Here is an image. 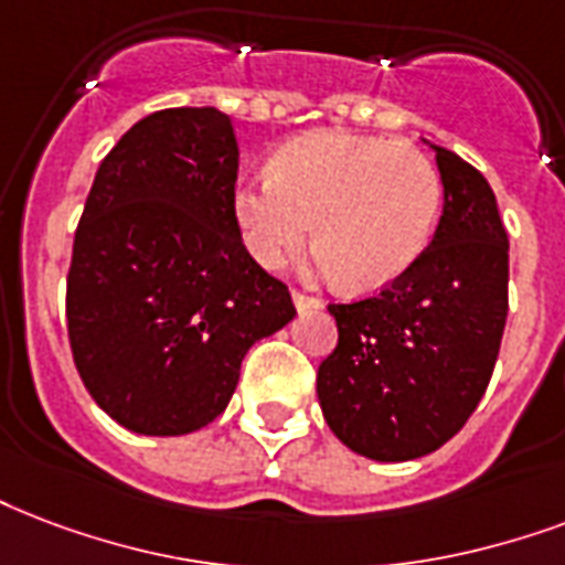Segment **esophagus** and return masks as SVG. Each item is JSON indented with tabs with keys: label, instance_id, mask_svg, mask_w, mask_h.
I'll return each instance as SVG.
<instances>
[{
	"label": "esophagus",
	"instance_id": "obj_1",
	"mask_svg": "<svg viewBox=\"0 0 565 565\" xmlns=\"http://www.w3.org/2000/svg\"><path fill=\"white\" fill-rule=\"evenodd\" d=\"M292 305H296V311H320L322 308L320 299L305 296V292H292Z\"/></svg>",
	"mask_w": 565,
	"mask_h": 565
}]
</instances>
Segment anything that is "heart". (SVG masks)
Segmentation results:
<instances>
[{
    "label": "heart",
    "mask_w": 565,
    "mask_h": 565,
    "mask_svg": "<svg viewBox=\"0 0 565 565\" xmlns=\"http://www.w3.org/2000/svg\"><path fill=\"white\" fill-rule=\"evenodd\" d=\"M441 204V174L415 145L317 129L275 150L269 174L236 186L234 218L266 269L287 264L313 225L317 273L376 292L424 257Z\"/></svg>",
    "instance_id": "1"
}]
</instances>
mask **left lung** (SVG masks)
I'll return each mask as SVG.
<instances>
[{
  "mask_svg": "<svg viewBox=\"0 0 565 565\" xmlns=\"http://www.w3.org/2000/svg\"><path fill=\"white\" fill-rule=\"evenodd\" d=\"M436 150L445 210L424 257L399 281L329 305L338 347L317 397L331 433L359 456L408 462L450 441L492 379L510 281V239L489 180Z\"/></svg>",
  "mask_w": 565,
  "mask_h": 565,
  "instance_id": "left-lung-1",
  "label": "left lung"
}]
</instances>
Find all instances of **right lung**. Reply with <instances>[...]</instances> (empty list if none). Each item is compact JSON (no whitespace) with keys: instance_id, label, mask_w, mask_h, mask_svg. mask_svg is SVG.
Instances as JSON below:
<instances>
[{"instance_id":"add662e5","label":"right lung","mask_w":565,"mask_h":565,"mask_svg":"<svg viewBox=\"0 0 565 565\" xmlns=\"http://www.w3.org/2000/svg\"><path fill=\"white\" fill-rule=\"evenodd\" d=\"M234 127L213 106L153 111L97 168L67 275V334L94 403L129 433L222 415L245 352L296 317L234 218Z\"/></svg>"}]
</instances>
